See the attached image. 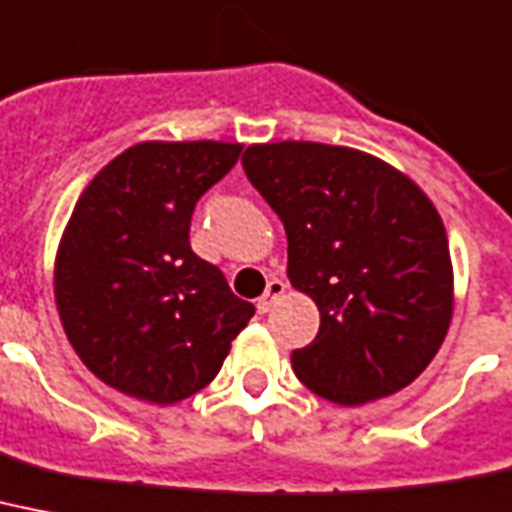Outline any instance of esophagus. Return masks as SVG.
<instances>
[{"instance_id": "obj_1", "label": "esophagus", "mask_w": 512, "mask_h": 512, "mask_svg": "<svg viewBox=\"0 0 512 512\" xmlns=\"http://www.w3.org/2000/svg\"><path fill=\"white\" fill-rule=\"evenodd\" d=\"M284 292H286L284 281H281V278H270L265 294L257 299V313H268L270 307H273V302H276V299L281 297Z\"/></svg>"}]
</instances>
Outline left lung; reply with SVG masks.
<instances>
[{"label": "left lung", "mask_w": 512, "mask_h": 512, "mask_svg": "<svg viewBox=\"0 0 512 512\" xmlns=\"http://www.w3.org/2000/svg\"><path fill=\"white\" fill-rule=\"evenodd\" d=\"M244 173L281 218L289 278L321 310L294 373L336 405L389 397L421 376L452 318L442 218L400 170L315 141L255 144Z\"/></svg>", "instance_id": "1"}]
</instances>
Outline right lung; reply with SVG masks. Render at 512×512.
<instances>
[{"mask_svg": "<svg viewBox=\"0 0 512 512\" xmlns=\"http://www.w3.org/2000/svg\"><path fill=\"white\" fill-rule=\"evenodd\" d=\"M242 155L223 141H147L83 189L57 252L54 297L73 350L136 400L205 389L255 305L191 249L199 197Z\"/></svg>", "mask_w": 512, "mask_h": 512, "instance_id": "right-lung-1", "label": "right lung"}]
</instances>
